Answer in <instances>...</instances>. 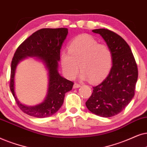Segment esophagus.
Instances as JSON below:
<instances>
[{
  "instance_id": "34e87169",
  "label": "esophagus",
  "mask_w": 147,
  "mask_h": 147,
  "mask_svg": "<svg viewBox=\"0 0 147 147\" xmlns=\"http://www.w3.org/2000/svg\"><path fill=\"white\" fill-rule=\"evenodd\" d=\"M81 85L80 84H78V83H75L73 85V88L74 89H77V88H79L80 87H81Z\"/></svg>"
}]
</instances>
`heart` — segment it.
<instances>
[{"mask_svg":"<svg viewBox=\"0 0 147 147\" xmlns=\"http://www.w3.org/2000/svg\"><path fill=\"white\" fill-rule=\"evenodd\" d=\"M113 56L110 48L99 44L89 35H81L68 46V52L62 51L60 62L68 79H74L80 69L81 79H89L92 83L101 81L108 75L112 65Z\"/></svg>","mask_w":147,"mask_h":147,"instance_id":"1","label":"heart"}]
</instances>
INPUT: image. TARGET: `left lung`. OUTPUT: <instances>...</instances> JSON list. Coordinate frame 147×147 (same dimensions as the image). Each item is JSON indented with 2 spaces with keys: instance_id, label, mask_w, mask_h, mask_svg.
Instances as JSON below:
<instances>
[{
  "instance_id": "left-lung-1",
  "label": "left lung",
  "mask_w": 147,
  "mask_h": 147,
  "mask_svg": "<svg viewBox=\"0 0 147 147\" xmlns=\"http://www.w3.org/2000/svg\"><path fill=\"white\" fill-rule=\"evenodd\" d=\"M102 37L112 53V66L102 83L93 87L86 101L87 109L104 118L116 116L134 96L138 68L132 50L124 39L106 29L92 30Z\"/></svg>"
}]
</instances>
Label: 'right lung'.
Here are the masks:
<instances>
[{"label": "right lung", "mask_w": 147, "mask_h": 147, "mask_svg": "<svg viewBox=\"0 0 147 147\" xmlns=\"http://www.w3.org/2000/svg\"><path fill=\"white\" fill-rule=\"evenodd\" d=\"M67 28H44L36 31L17 49L11 62L10 89L21 110L29 116L43 118L52 116L63 104L66 92L72 89L73 82L62 77L58 72L60 49L68 35ZM27 57H35L48 70L49 87L45 100L34 107L21 104L14 91V76L18 64Z\"/></svg>", "instance_id": "obj_1"}]
</instances>
